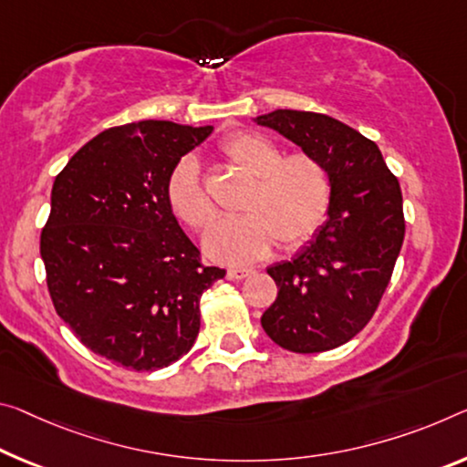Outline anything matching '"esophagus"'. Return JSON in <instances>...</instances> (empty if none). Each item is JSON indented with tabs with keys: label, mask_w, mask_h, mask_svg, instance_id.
<instances>
[{
	"label": "esophagus",
	"mask_w": 467,
	"mask_h": 467,
	"mask_svg": "<svg viewBox=\"0 0 467 467\" xmlns=\"http://www.w3.org/2000/svg\"><path fill=\"white\" fill-rule=\"evenodd\" d=\"M251 274H254V270L251 268H231L226 272V276L231 280H243V278L251 276Z\"/></svg>",
	"instance_id": "obj_1"
}]
</instances>
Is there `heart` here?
Instances as JSON below:
<instances>
[{
	"mask_svg": "<svg viewBox=\"0 0 467 467\" xmlns=\"http://www.w3.org/2000/svg\"><path fill=\"white\" fill-rule=\"evenodd\" d=\"M251 184L241 199V218L220 220L205 233L212 260L247 264L268 254L274 239L283 249H297L327 222L332 184L324 164L309 153H288L257 132H236L220 147ZM166 203L184 224L203 231L216 218V205L199 181L193 160L184 158L166 181Z\"/></svg>",
	"mask_w": 467,
	"mask_h": 467,
	"instance_id": "obj_1",
	"label": "heart"
}]
</instances>
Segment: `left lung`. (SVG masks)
I'll return each mask as SVG.
<instances>
[{"instance_id":"8db88e82","label":"left lung","mask_w":467,"mask_h":467,"mask_svg":"<svg viewBox=\"0 0 467 467\" xmlns=\"http://www.w3.org/2000/svg\"><path fill=\"white\" fill-rule=\"evenodd\" d=\"M328 170L332 199L320 231L268 274L276 301L262 316L274 343L293 353L345 345L372 320L403 245V197L374 140L327 114L274 109L257 116Z\"/></svg>"}]
</instances>
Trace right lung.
<instances>
[{
    "mask_svg": "<svg viewBox=\"0 0 467 467\" xmlns=\"http://www.w3.org/2000/svg\"><path fill=\"white\" fill-rule=\"evenodd\" d=\"M213 127L140 120L99 132L56 176L41 257L57 316L87 349L151 372L189 353L203 265L166 203V181Z\"/></svg>",
    "mask_w": 467,
    "mask_h": 467,
    "instance_id": "add662e5",
    "label": "right lung"
}]
</instances>
